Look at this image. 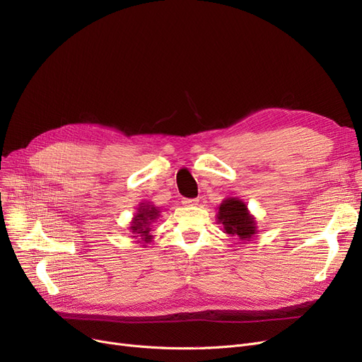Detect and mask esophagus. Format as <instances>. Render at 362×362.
<instances>
[{
	"instance_id": "obj_1",
	"label": "esophagus",
	"mask_w": 362,
	"mask_h": 362,
	"mask_svg": "<svg viewBox=\"0 0 362 362\" xmlns=\"http://www.w3.org/2000/svg\"><path fill=\"white\" fill-rule=\"evenodd\" d=\"M199 199L198 198H183L182 199V204L186 207H192V206H198Z\"/></svg>"
}]
</instances>
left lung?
<instances>
[{"label":"left lung","instance_id":"1","mask_svg":"<svg viewBox=\"0 0 362 362\" xmlns=\"http://www.w3.org/2000/svg\"><path fill=\"white\" fill-rule=\"evenodd\" d=\"M218 222L229 235H238L241 240H250L256 232L255 218L248 214L245 204L240 199L229 198L218 209Z\"/></svg>","mask_w":362,"mask_h":362}]
</instances>
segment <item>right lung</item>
<instances>
[{
	"label": "right lung",
	"mask_w": 362,
	"mask_h": 362,
	"mask_svg": "<svg viewBox=\"0 0 362 362\" xmlns=\"http://www.w3.org/2000/svg\"><path fill=\"white\" fill-rule=\"evenodd\" d=\"M158 213H160V211L155 210V207L145 206V207H140V209H139V213H137V216L134 217V222H133L132 229H133V232L140 233V237H144L146 243L151 240L148 225L152 222L153 218H156V216H158Z\"/></svg>",
	"instance_id": "1"
}]
</instances>
